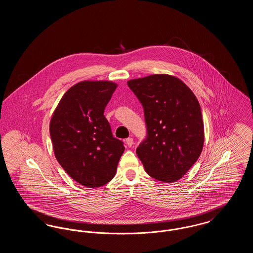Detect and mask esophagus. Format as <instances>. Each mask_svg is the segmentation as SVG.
I'll return each instance as SVG.
<instances>
[{
    "label": "esophagus",
    "mask_w": 253,
    "mask_h": 253,
    "mask_svg": "<svg viewBox=\"0 0 253 253\" xmlns=\"http://www.w3.org/2000/svg\"><path fill=\"white\" fill-rule=\"evenodd\" d=\"M125 141H126V144H127L128 147H131L133 144V139H132V137H128Z\"/></svg>",
    "instance_id": "obj_1"
}]
</instances>
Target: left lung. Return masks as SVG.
I'll use <instances>...</instances> for the list:
<instances>
[{
  "label": "left lung",
  "mask_w": 253,
  "mask_h": 253,
  "mask_svg": "<svg viewBox=\"0 0 253 253\" xmlns=\"http://www.w3.org/2000/svg\"><path fill=\"white\" fill-rule=\"evenodd\" d=\"M144 108L147 138L136 149L146 172L157 180H179L204 145L201 108L180 79L155 74L127 82Z\"/></svg>",
  "instance_id": "obj_1"
}]
</instances>
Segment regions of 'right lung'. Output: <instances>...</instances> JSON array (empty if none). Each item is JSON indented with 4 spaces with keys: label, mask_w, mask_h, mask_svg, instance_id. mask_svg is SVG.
<instances>
[{
    "label": "right lung",
    "mask_w": 253,
    "mask_h": 253,
    "mask_svg": "<svg viewBox=\"0 0 253 253\" xmlns=\"http://www.w3.org/2000/svg\"><path fill=\"white\" fill-rule=\"evenodd\" d=\"M118 84L84 81L73 85L55 109L49 125L53 151L70 177L88 188L112 180L125 150L115 138L104 109Z\"/></svg>",
    "instance_id": "1"
}]
</instances>
